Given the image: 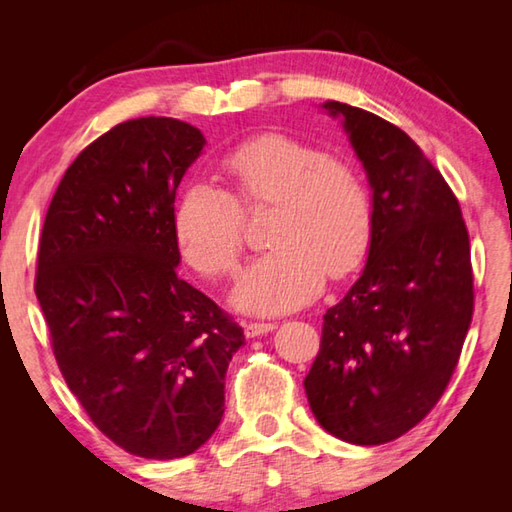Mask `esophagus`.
Segmentation results:
<instances>
[{
  "instance_id": "esophagus-1",
  "label": "esophagus",
  "mask_w": 512,
  "mask_h": 512,
  "mask_svg": "<svg viewBox=\"0 0 512 512\" xmlns=\"http://www.w3.org/2000/svg\"><path fill=\"white\" fill-rule=\"evenodd\" d=\"M275 330V323H246L244 325V334L248 336V339H255V336H264V334H268V332H273Z\"/></svg>"
}]
</instances>
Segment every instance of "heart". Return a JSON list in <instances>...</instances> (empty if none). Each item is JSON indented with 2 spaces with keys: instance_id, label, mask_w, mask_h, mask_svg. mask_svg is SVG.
I'll return each instance as SVG.
<instances>
[{
  "instance_id": "b5f03b06",
  "label": "heart",
  "mask_w": 512,
  "mask_h": 512,
  "mask_svg": "<svg viewBox=\"0 0 512 512\" xmlns=\"http://www.w3.org/2000/svg\"><path fill=\"white\" fill-rule=\"evenodd\" d=\"M231 191L193 182L173 206L178 253L202 277L233 273L244 246L242 209L273 204L266 242L233 288V306L281 314L306 306L330 279L363 262L374 237V202L350 162L286 134H262L220 162Z\"/></svg>"
}]
</instances>
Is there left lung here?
<instances>
[{
	"label": "left lung",
	"instance_id": "8db88e82",
	"mask_svg": "<svg viewBox=\"0 0 512 512\" xmlns=\"http://www.w3.org/2000/svg\"><path fill=\"white\" fill-rule=\"evenodd\" d=\"M321 107L363 162L374 237L363 275L325 312L303 387L325 431L372 447L416 427L449 385L473 317L469 233L442 173L400 127L347 103Z\"/></svg>",
	"mask_w": 512,
	"mask_h": 512
}]
</instances>
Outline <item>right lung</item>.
I'll use <instances>...</instances> for the list:
<instances>
[{"instance_id": "add662e5", "label": "right lung", "mask_w": 512, "mask_h": 512, "mask_svg": "<svg viewBox=\"0 0 512 512\" xmlns=\"http://www.w3.org/2000/svg\"><path fill=\"white\" fill-rule=\"evenodd\" d=\"M206 140L178 118L116 125L65 171L43 222L35 292L72 394L147 460L198 451L224 416L244 330L180 279L176 189Z\"/></svg>"}]
</instances>
